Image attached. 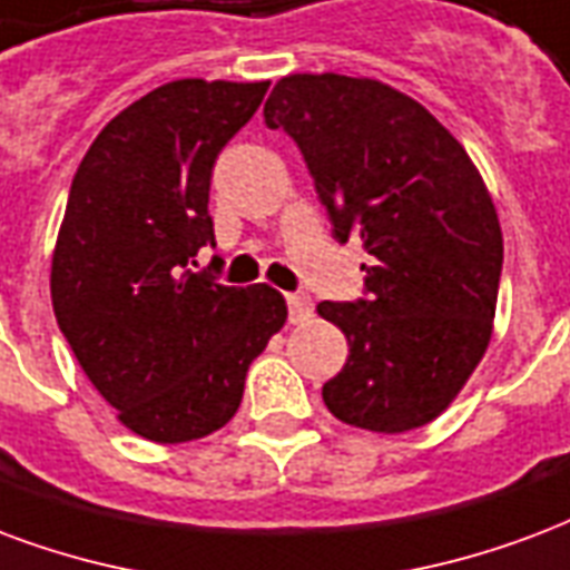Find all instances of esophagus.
<instances>
[{
  "label": "esophagus",
  "mask_w": 570,
  "mask_h": 570,
  "mask_svg": "<svg viewBox=\"0 0 570 570\" xmlns=\"http://www.w3.org/2000/svg\"><path fill=\"white\" fill-rule=\"evenodd\" d=\"M286 307H289V323H307V320L314 317V302L305 293H289Z\"/></svg>",
  "instance_id": "esophagus-1"
}]
</instances>
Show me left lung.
Wrapping results in <instances>:
<instances>
[{
  "label": "left lung",
  "instance_id": "8db88e82",
  "mask_svg": "<svg viewBox=\"0 0 570 570\" xmlns=\"http://www.w3.org/2000/svg\"><path fill=\"white\" fill-rule=\"evenodd\" d=\"M305 156L332 235L368 250L360 302H320L347 335L323 386L341 423L399 435L450 407L492 338L504 244L492 196L444 126L390 83L286 75L265 102Z\"/></svg>",
  "mask_w": 570,
  "mask_h": 570
}]
</instances>
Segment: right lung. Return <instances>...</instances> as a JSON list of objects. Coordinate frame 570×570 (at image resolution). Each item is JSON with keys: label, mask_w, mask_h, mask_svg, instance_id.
I'll use <instances>...</instances> for the list:
<instances>
[{"label": "right lung", "mask_w": 570, "mask_h": 570, "mask_svg": "<svg viewBox=\"0 0 570 570\" xmlns=\"http://www.w3.org/2000/svg\"><path fill=\"white\" fill-rule=\"evenodd\" d=\"M268 81L163 83L96 135L71 180L50 298L83 374L135 435L184 444L229 423L286 323L268 284L193 272L214 244L210 171Z\"/></svg>", "instance_id": "add662e5"}]
</instances>
